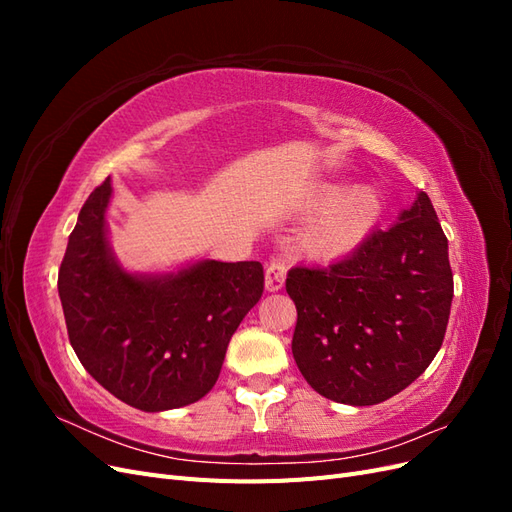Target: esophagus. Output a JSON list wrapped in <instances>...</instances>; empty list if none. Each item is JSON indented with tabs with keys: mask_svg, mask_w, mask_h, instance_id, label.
Masks as SVG:
<instances>
[{
	"mask_svg": "<svg viewBox=\"0 0 512 512\" xmlns=\"http://www.w3.org/2000/svg\"><path fill=\"white\" fill-rule=\"evenodd\" d=\"M286 280V262L280 256H271L269 265H267V273H265V286L269 292H277L282 290Z\"/></svg>",
	"mask_w": 512,
	"mask_h": 512,
	"instance_id": "1",
	"label": "esophagus"
}]
</instances>
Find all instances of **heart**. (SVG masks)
Instances as JSON below:
<instances>
[{"label":"heart","mask_w":512,"mask_h":512,"mask_svg":"<svg viewBox=\"0 0 512 512\" xmlns=\"http://www.w3.org/2000/svg\"><path fill=\"white\" fill-rule=\"evenodd\" d=\"M309 211H322L303 232L309 252L320 256L346 254L374 228L382 213V200L371 188L344 194L342 185H322L309 200Z\"/></svg>","instance_id":"obj_1"}]
</instances>
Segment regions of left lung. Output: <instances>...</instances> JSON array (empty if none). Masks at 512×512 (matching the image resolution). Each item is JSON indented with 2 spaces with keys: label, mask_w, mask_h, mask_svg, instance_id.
<instances>
[{
  "label": "left lung",
  "mask_w": 512,
  "mask_h": 512,
  "mask_svg": "<svg viewBox=\"0 0 512 512\" xmlns=\"http://www.w3.org/2000/svg\"><path fill=\"white\" fill-rule=\"evenodd\" d=\"M292 356L314 391L374 406L404 391L438 354L453 301L448 241L425 192L327 269L294 267Z\"/></svg>",
  "instance_id": "8db88e82"
}]
</instances>
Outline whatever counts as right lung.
Masks as SVG:
<instances>
[{
    "mask_svg": "<svg viewBox=\"0 0 512 512\" xmlns=\"http://www.w3.org/2000/svg\"><path fill=\"white\" fill-rule=\"evenodd\" d=\"M111 179L89 194L59 267L70 344L91 378L143 412L205 397L232 333L265 290L256 260H198L173 273H130L108 243Z\"/></svg>",
    "mask_w": 512,
    "mask_h": 512,
    "instance_id": "add662e5",
    "label": "right lung"
}]
</instances>
